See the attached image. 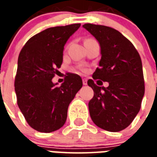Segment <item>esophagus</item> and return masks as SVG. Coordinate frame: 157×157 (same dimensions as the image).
Here are the masks:
<instances>
[{
	"mask_svg": "<svg viewBox=\"0 0 157 157\" xmlns=\"http://www.w3.org/2000/svg\"><path fill=\"white\" fill-rule=\"evenodd\" d=\"M82 82H83L84 86H86V85H87V80H86V79H83V80H82Z\"/></svg>",
	"mask_w": 157,
	"mask_h": 157,
	"instance_id": "esophagus-1",
	"label": "esophagus"
}]
</instances>
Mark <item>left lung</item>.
<instances>
[{
    "instance_id": "obj_1",
    "label": "left lung",
    "mask_w": 157,
    "mask_h": 157,
    "mask_svg": "<svg viewBox=\"0 0 157 157\" xmlns=\"http://www.w3.org/2000/svg\"><path fill=\"white\" fill-rule=\"evenodd\" d=\"M82 27L100 45L99 67L93 78L109 84L104 87L91 79L87 82L94 90L89 102L91 119L107 131H121L131 124L141 107L145 91L141 58L134 45L114 28L91 23Z\"/></svg>"
}]
</instances>
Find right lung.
<instances>
[{"label":"right lung","mask_w":157,"mask_h":157,"mask_svg":"<svg viewBox=\"0 0 157 157\" xmlns=\"http://www.w3.org/2000/svg\"><path fill=\"white\" fill-rule=\"evenodd\" d=\"M80 26L47 28L31 37L18 55L17 103L28 124L39 132L50 133L65 124L69 104L82 87L77 74H67L61 86L52 81L63 63L64 45Z\"/></svg>","instance_id":"1"}]
</instances>
